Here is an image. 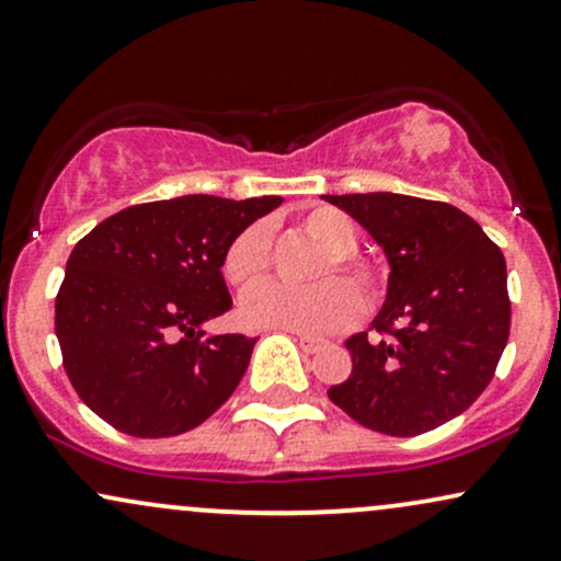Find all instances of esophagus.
Masks as SVG:
<instances>
[{
    "label": "esophagus",
    "instance_id": "1",
    "mask_svg": "<svg viewBox=\"0 0 561 561\" xmlns=\"http://www.w3.org/2000/svg\"><path fill=\"white\" fill-rule=\"evenodd\" d=\"M296 343L301 345L304 354H317V351L324 345L322 341H317V337H312V335H296Z\"/></svg>",
    "mask_w": 561,
    "mask_h": 561
}]
</instances>
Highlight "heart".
I'll list each match as a JSON object with an SVG mask.
<instances>
[{"instance_id": "1", "label": "heart", "mask_w": 561, "mask_h": 561, "mask_svg": "<svg viewBox=\"0 0 561 561\" xmlns=\"http://www.w3.org/2000/svg\"><path fill=\"white\" fill-rule=\"evenodd\" d=\"M299 228L324 249L309 270V286L267 283L241 304V314L254 328H280L294 333L320 335L354 320L358 307H371L382 294V273L369 260L358 257L356 224L335 207H312L299 218ZM270 239L262 224L247 226L231 239L224 254V278L239 291H249L267 275ZM341 277L347 289L330 282Z\"/></svg>"}]
</instances>
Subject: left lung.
<instances>
[{"label": "left lung", "instance_id": "obj_1", "mask_svg": "<svg viewBox=\"0 0 561 561\" xmlns=\"http://www.w3.org/2000/svg\"><path fill=\"white\" fill-rule=\"evenodd\" d=\"M382 247L390 275L377 341H345L351 377L330 400L366 428L416 437L460 416L492 382L510 337L507 265L471 216L447 203L369 192L324 195Z\"/></svg>", "mask_w": 561, "mask_h": 561}]
</instances>
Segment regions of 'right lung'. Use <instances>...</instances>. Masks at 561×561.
<instances>
[{
  "label": "right lung",
  "instance_id": "1",
  "mask_svg": "<svg viewBox=\"0 0 561 561\" xmlns=\"http://www.w3.org/2000/svg\"><path fill=\"white\" fill-rule=\"evenodd\" d=\"M283 197L184 195L133 205L75 244L57 294L65 371L95 416L142 439L210 419L257 337L207 335L231 309L226 247Z\"/></svg>",
  "mask_w": 561,
  "mask_h": 561
}]
</instances>
